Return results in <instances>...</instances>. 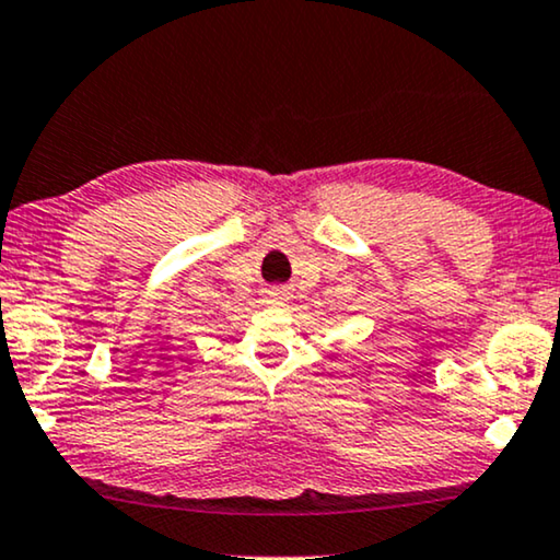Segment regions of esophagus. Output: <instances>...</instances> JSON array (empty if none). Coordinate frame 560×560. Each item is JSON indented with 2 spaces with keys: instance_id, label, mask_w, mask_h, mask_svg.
I'll use <instances>...</instances> for the list:
<instances>
[{
  "instance_id": "obj_1",
  "label": "esophagus",
  "mask_w": 560,
  "mask_h": 560,
  "mask_svg": "<svg viewBox=\"0 0 560 560\" xmlns=\"http://www.w3.org/2000/svg\"><path fill=\"white\" fill-rule=\"evenodd\" d=\"M281 294H284L281 289H273V292H268V302H279Z\"/></svg>"
}]
</instances>
